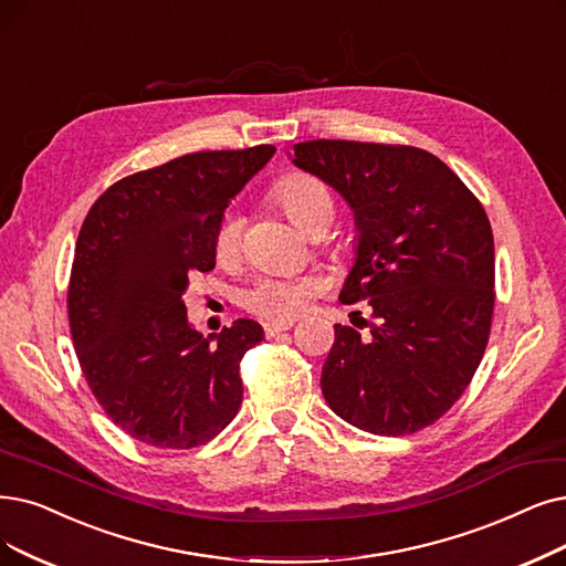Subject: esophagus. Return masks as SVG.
Returning a JSON list of instances; mask_svg holds the SVG:
<instances>
[{
	"mask_svg": "<svg viewBox=\"0 0 566 566\" xmlns=\"http://www.w3.org/2000/svg\"><path fill=\"white\" fill-rule=\"evenodd\" d=\"M292 325V321H274V323H264V334L266 336H276V334H281V332H285V329H290Z\"/></svg>",
	"mask_w": 566,
	"mask_h": 566,
	"instance_id": "obj_1",
	"label": "esophagus"
}]
</instances>
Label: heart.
<instances>
[{
  "mask_svg": "<svg viewBox=\"0 0 566 566\" xmlns=\"http://www.w3.org/2000/svg\"><path fill=\"white\" fill-rule=\"evenodd\" d=\"M276 199L290 216V220L300 224L306 232L308 224L321 218L323 213H332V199L327 188L318 178L308 174H290L276 186ZM241 241V216L237 211H228L216 228L213 248L216 255L228 260L237 253ZM323 290V281L313 274L304 276H283V274H266L260 276L251 287L245 290L243 302L264 318L287 321L295 318L300 311Z\"/></svg>",
  "mask_w": 566,
  "mask_h": 566,
  "instance_id": "heart-1",
  "label": "heart"
}]
</instances>
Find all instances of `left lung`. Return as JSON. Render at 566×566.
<instances>
[{"label": "left lung", "instance_id": "1", "mask_svg": "<svg viewBox=\"0 0 566 566\" xmlns=\"http://www.w3.org/2000/svg\"><path fill=\"white\" fill-rule=\"evenodd\" d=\"M292 165L344 197L355 260L338 300H369V336L334 325L321 388L329 409L378 437L437 422L476 374L494 308V239L481 201L413 146L318 139Z\"/></svg>", "mask_w": 566, "mask_h": 566}]
</instances>
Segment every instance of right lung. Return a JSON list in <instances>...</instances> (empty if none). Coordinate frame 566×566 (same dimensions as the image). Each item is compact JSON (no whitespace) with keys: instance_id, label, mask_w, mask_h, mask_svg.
<instances>
[{"instance_id":"obj_1","label":"right lung","mask_w":566,"mask_h":566,"mask_svg":"<svg viewBox=\"0 0 566 566\" xmlns=\"http://www.w3.org/2000/svg\"><path fill=\"white\" fill-rule=\"evenodd\" d=\"M276 148L190 153L113 184L87 211L70 279V325L90 390L125 434L195 448L243 399L239 361L264 338L255 321L201 336L188 321L190 276L216 266L224 209Z\"/></svg>"}]
</instances>
